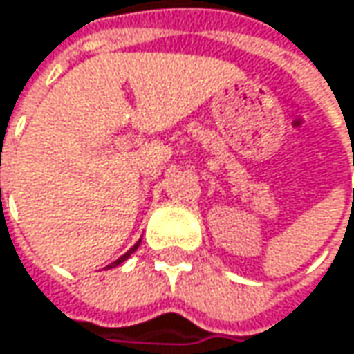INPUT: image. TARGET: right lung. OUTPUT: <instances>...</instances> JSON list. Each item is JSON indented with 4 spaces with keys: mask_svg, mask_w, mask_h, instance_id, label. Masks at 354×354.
<instances>
[{
    "mask_svg": "<svg viewBox=\"0 0 354 354\" xmlns=\"http://www.w3.org/2000/svg\"><path fill=\"white\" fill-rule=\"evenodd\" d=\"M140 243H142V239H140V241L136 243V245H133V247H131V249H129V251H127V253H125V255H121V257H119V259H117V261H113L111 266H107V268H117V266H119V263H123V261H125V259H127V257H129V255H131V253H133V251H136V249H138V245H140Z\"/></svg>",
    "mask_w": 354,
    "mask_h": 354,
    "instance_id": "obj_1",
    "label": "right lung"
}]
</instances>
